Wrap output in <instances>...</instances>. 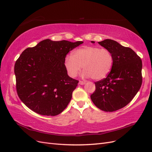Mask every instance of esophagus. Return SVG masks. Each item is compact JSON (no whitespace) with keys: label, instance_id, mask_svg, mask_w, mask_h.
I'll return each mask as SVG.
<instances>
[{"label":"esophagus","instance_id":"34e87169","mask_svg":"<svg viewBox=\"0 0 152 152\" xmlns=\"http://www.w3.org/2000/svg\"><path fill=\"white\" fill-rule=\"evenodd\" d=\"M86 83V81H82V80H80L79 81V84H80V85H84V84H85Z\"/></svg>","mask_w":152,"mask_h":152}]
</instances>
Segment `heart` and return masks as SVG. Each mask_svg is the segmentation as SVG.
Returning a JSON list of instances; mask_svg holds the SVG:
<instances>
[{"instance_id": "1", "label": "heart", "mask_w": 152, "mask_h": 152, "mask_svg": "<svg viewBox=\"0 0 152 152\" xmlns=\"http://www.w3.org/2000/svg\"><path fill=\"white\" fill-rule=\"evenodd\" d=\"M113 63V54L110 50L94 46H84L75 50L72 56H66L64 65L71 77H75L82 67V75L94 80L102 79L110 73Z\"/></svg>"}]
</instances>
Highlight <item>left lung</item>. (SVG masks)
<instances>
[{
    "label": "left lung",
    "instance_id": "1",
    "mask_svg": "<svg viewBox=\"0 0 152 152\" xmlns=\"http://www.w3.org/2000/svg\"><path fill=\"white\" fill-rule=\"evenodd\" d=\"M98 44L111 51L113 63L107 77L94 82L96 90L91 99L99 109L112 112L126 107L140 90L142 61L132 49L115 40L106 39Z\"/></svg>",
    "mask_w": 152,
    "mask_h": 152
}]
</instances>
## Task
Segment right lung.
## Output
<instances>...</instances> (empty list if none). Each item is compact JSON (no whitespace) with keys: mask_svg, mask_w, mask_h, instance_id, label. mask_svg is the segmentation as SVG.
I'll return each instance as SVG.
<instances>
[{"mask_svg":"<svg viewBox=\"0 0 152 152\" xmlns=\"http://www.w3.org/2000/svg\"><path fill=\"white\" fill-rule=\"evenodd\" d=\"M83 43L45 39L23 51L15 65L17 94L32 111L56 116L65 110L79 80L67 74L66 54Z\"/></svg>","mask_w":152,"mask_h":152,"instance_id":"obj_1","label":"right lung"}]
</instances>
